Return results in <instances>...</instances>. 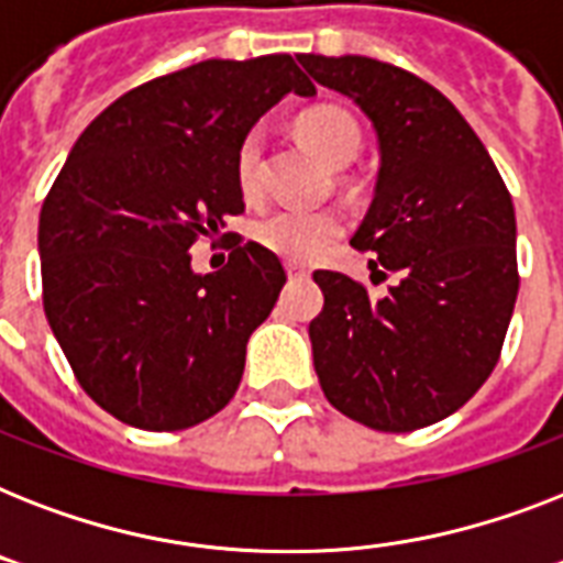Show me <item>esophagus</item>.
I'll list each match as a JSON object with an SVG mask.
<instances>
[{"mask_svg": "<svg viewBox=\"0 0 563 563\" xmlns=\"http://www.w3.org/2000/svg\"><path fill=\"white\" fill-rule=\"evenodd\" d=\"M286 272H289L291 277H298V274H307V265H303V263H295V260H289V263H286Z\"/></svg>", "mask_w": 563, "mask_h": 563, "instance_id": "34e87169", "label": "esophagus"}]
</instances>
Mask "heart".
<instances>
[{"mask_svg":"<svg viewBox=\"0 0 563 563\" xmlns=\"http://www.w3.org/2000/svg\"><path fill=\"white\" fill-rule=\"evenodd\" d=\"M300 140L330 166H344L360 152L362 134L360 125L339 108H316L298 119ZM263 154L265 136L254 128L239 143L236 152V180L245 195H256L263 187ZM344 233L342 212L335 210H309V207H277L260 216L254 224V239L272 254L289 256V260H316L324 254L327 245Z\"/></svg>","mask_w":563,"mask_h":563,"instance_id":"b5f03b06","label":"heart"}]
</instances>
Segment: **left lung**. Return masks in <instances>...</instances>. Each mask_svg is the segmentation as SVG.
I'll list each match as a JSON object with an SVG mask.
<instances>
[{
    "label": "left lung",
    "mask_w": 563,
    "mask_h": 563,
    "mask_svg": "<svg viewBox=\"0 0 563 563\" xmlns=\"http://www.w3.org/2000/svg\"><path fill=\"white\" fill-rule=\"evenodd\" d=\"M298 60L374 125L379 175L351 245L374 251L371 268L400 274L383 298L347 274H312L324 291L309 324L318 383L371 429L429 427L462 409L499 362L520 289L515 203L432 84L374 57Z\"/></svg>",
    "instance_id": "obj_1"
}]
</instances>
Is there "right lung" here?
<instances>
[{
  "instance_id": "1",
  "label": "right lung",
  "mask_w": 563,
  "mask_h": 563,
  "mask_svg": "<svg viewBox=\"0 0 563 563\" xmlns=\"http://www.w3.org/2000/svg\"><path fill=\"white\" fill-rule=\"evenodd\" d=\"M316 96L291 55L201 60L134 87L84 128L40 210L43 309L78 383L128 427L178 432L236 394L245 344L286 272L233 242L189 247L245 210L236 152L283 96Z\"/></svg>"
}]
</instances>
